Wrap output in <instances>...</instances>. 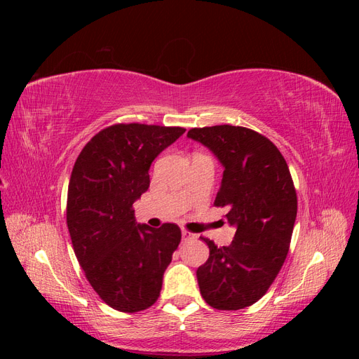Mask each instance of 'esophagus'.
I'll return each mask as SVG.
<instances>
[{
    "mask_svg": "<svg viewBox=\"0 0 359 359\" xmlns=\"http://www.w3.org/2000/svg\"><path fill=\"white\" fill-rule=\"evenodd\" d=\"M181 235H182V240H184V241L194 240V238H196V235L191 233V232H189V231H182V232H181Z\"/></svg>",
    "mask_w": 359,
    "mask_h": 359,
    "instance_id": "1",
    "label": "esophagus"
}]
</instances>
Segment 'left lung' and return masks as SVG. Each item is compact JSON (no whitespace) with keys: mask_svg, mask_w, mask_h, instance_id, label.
Wrapping results in <instances>:
<instances>
[{"mask_svg":"<svg viewBox=\"0 0 359 359\" xmlns=\"http://www.w3.org/2000/svg\"><path fill=\"white\" fill-rule=\"evenodd\" d=\"M187 136L224 168L214 205L236 229L223 247L201 236L210 247L196 271L201 295L217 310L245 309L265 295L289 252L298 202L287 163L268 137L245 127L191 128Z\"/></svg>","mask_w":359,"mask_h":359,"instance_id":"left-lung-1","label":"left lung"}]
</instances>
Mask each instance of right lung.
I'll return each instance as SVG.
<instances>
[{"label": "right lung", "mask_w": 359, "mask_h": 359, "mask_svg": "<svg viewBox=\"0 0 359 359\" xmlns=\"http://www.w3.org/2000/svg\"><path fill=\"white\" fill-rule=\"evenodd\" d=\"M184 132L115 124L97 133L73 166L67 227L74 255L97 295L118 311L153 306L181 241L177 224L136 223L133 203L149 187L151 163Z\"/></svg>", "instance_id": "right-lung-1"}]
</instances>
